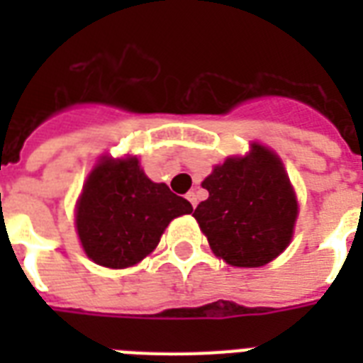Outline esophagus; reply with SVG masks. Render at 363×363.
Wrapping results in <instances>:
<instances>
[{
    "mask_svg": "<svg viewBox=\"0 0 363 363\" xmlns=\"http://www.w3.org/2000/svg\"><path fill=\"white\" fill-rule=\"evenodd\" d=\"M186 199L190 201V203H192L194 209H196V205H198V196H196V192H188Z\"/></svg>",
    "mask_w": 363,
    "mask_h": 363,
    "instance_id": "esophagus-1",
    "label": "esophagus"
}]
</instances>
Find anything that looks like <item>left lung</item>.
Segmentation results:
<instances>
[{"mask_svg":"<svg viewBox=\"0 0 363 363\" xmlns=\"http://www.w3.org/2000/svg\"><path fill=\"white\" fill-rule=\"evenodd\" d=\"M201 186L209 198L194 218L216 256L238 267H259L292 239L298 203L281 160L262 145L245 158L216 165Z\"/></svg>","mask_w":363,"mask_h":363,"instance_id":"obj_1","label":"left lung"}]
</instances>
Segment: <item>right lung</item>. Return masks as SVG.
<instances>
[{
  "mask_svg": "<svg viewBox=\"0 0 363 363\" xmlns=\"http://www.w3.org/2000/svg\"><path fill=\"white\" fill-rule=\"evenodd\" d=\"M192 211L167 184L150 181L137 158H105L84 184L77 232L88 258L122 269L152 252L167 224Z\"/></svg>",
  "mask_w": 363,
  "mask_h": 363,
  "instance_id": "1",
  "label": "right lung"
}]
</instances>
